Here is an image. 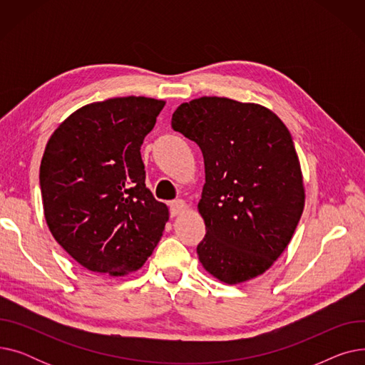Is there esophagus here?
<instances>
[{
	"label": "esophagus",
	"mask_w": 365,
	"mask_h": 365,
	"mask_svg": "<svg viewBox=\"0 0 365 365\" xmlns=\"http://www.w3.org/2000/svg\"><path fill=\"white\" fill-rule=\"evenodd\" d=\"M186 208V204L183 200H175L170 202V215L175 217V216H179L183 210Z\"/></svg>",
	"instance_id": "1"
}]
</instances>
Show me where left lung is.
<instances>
[{"mask_svg":"<svg viewBox=\"0 0 365 365\" xmlns=\"http://www.w3.org/2000/svg\"><path fill=\"white\" fill-rule=\"evenodd\" d=\"M171 127L204 157L200 262L226 284L262 275L289 245L304 207L290 131L264 106L207 96L182 103Z\"/></svg>","mask_w":365,"mask_h":365,"instance_id":"1","label":"left lung"}]
</instances>
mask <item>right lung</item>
I'll list each match as a JSON object with an SVG mask.
<instances>
[{
    "instance_id": "right-lung-1",
    "label": "right lung",
    "mask_w": 365,
    "mask_h": 365,
    "mask_svg": "<svg viewBox=\"0 0 365 365\" xmlns=\"http://www.w3.org/2000/svg\"><path fill=\"white\" fill-rule=\"evenodd\" d=\"M164 105L142 96L90 103L46 146L40 186L48 229L88 271H138L163 235L168 208L145 185L140 146Z\"/></svg>"
}]
</instances>
